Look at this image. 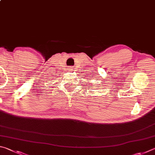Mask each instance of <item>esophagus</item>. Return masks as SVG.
Returning a JSON list of instances; mask_svg holds the SVG:
<instances>
[{
    "instance_id": "1",
    "label": "esophagus",
    "mask_w": 155,
    "mask_h": 155,
    "mask_svg": "<svg viewBox=\"0 0 155 155\" xmlns=\"http://www.w3.org/2000/svg\"><path fill=\"white\" fill-rule=\"evenodd\" d=\"M68 70H69V71H73L74 69H73V68L72 67H68Z\"/></svg>"
}]
</instances>
